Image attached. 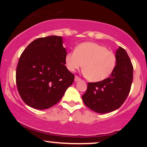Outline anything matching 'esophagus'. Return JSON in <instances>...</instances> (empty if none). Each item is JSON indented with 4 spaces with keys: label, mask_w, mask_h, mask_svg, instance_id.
Here are the masks:
<instances>
[{
    "label": "esophagus",
    "mask_w": 147,
    "mask_h": 147,
    "mask_svg": "<svg viewBox=\"0 0 147 147\" xmlns=\"http://www.w3.org/2000/svg\"><path fill=\"white\" fill-rule=\"evenodd\" d=\"M81 80V78L80 77H79L78 76H75V82H79V81Z\"/></svg>",
    "instance_id": "obj_1"
}]
</instances>
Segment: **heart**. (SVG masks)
I'll list each match as a JSON object with an SVG mask.
<instances>
[{
  "mask_svg": "<svg viewBox=\"0 0 147 147\" xmlns=\"http://www.w3.org/2000/svg\"><path fill=\"white\" fill-rule=\"evenodd\" d=\"M69 71L75 72L84 65V73L92 82L107 79L115 68L117 58L114 52L94 42H84L65 57Z\"/></svg>",
  "mask_w": 147,
  "mask_h": 147,
  "instance_id": "1",
  "label": "heart"
}]
</instances>
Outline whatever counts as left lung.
I'll return each instance as SVG.
<instances>
[{"instance_id":"obj_1","label":"left lung","mask_w":147,"mask_h":147,"mask_svg":"<svg viewBox=\"0 0 147 147\" xmlns=\"http://www.w3.org/2000/svg\"><path fill=\"white\" fill-rule=\"evenodd\" d=\"M117 64L110 77L101 82L88 84L82 95L85 105L98 113L119 109L125 102L133 82V67L126 50L121 47L115 53Z\"/></svg>"}]
</instances>
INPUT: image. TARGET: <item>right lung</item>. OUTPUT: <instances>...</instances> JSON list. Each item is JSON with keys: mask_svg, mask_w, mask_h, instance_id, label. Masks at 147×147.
<instances>
[{"mask_svg": "<svg viewBox=\"0 0 147 147\" xmlns=\"http://www.w3.org/2000/svg\"><path fill=\"white\" fill-rule=\"evenodd\" d=\"M66 54L62 37L57 36L38 38L25 49L18 60L16 82L27 105L44 110L61 100L75 78L65 65Z\"/></svg>", "mask_w": 147, "mask_h": 147, "instance_id": "obj_1", "label": "right lung"}]
</instances>
